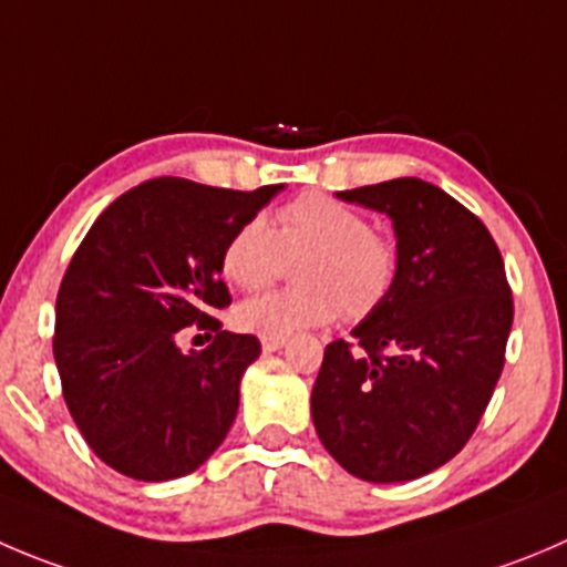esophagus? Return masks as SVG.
I'll list each match as a JSON object with an SVG mask.
<instances>
[{"instance_id": "obj_1", "label": "esophagus", "mask_w": 567, "mask_h": 567, "mask_svg": "<svg viewBox=\"0 0 567 567\" xmlns=\"http://www.w3.org/2000/svg\"><path fill=\"white\" fill-rule=\"evenodd\" d=\"M285 346V338H262V351H277Z\"/></svg>"}]
</instances>
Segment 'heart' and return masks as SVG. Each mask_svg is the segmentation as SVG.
<instances>
[{"label": "heart", "mask_w": 567, "mask_h": 567, "mask_svg": "<svg viewBox=\"0 0 567 567\" xmlns=\"http://www.w3.org/2000/svg\"><path fill=\"white\" fill-rule=\"evenodd\" d=\"M299 257V288L244 301L235 310L240 329L288 338L338 312L362 318L388 299L399 274V251L373 233L371 218L327 194H305L279 207L274 229L262 218L240 224L221 251V274L255 293L277 282Z\"/></svg>", "instance_id": "obj_1"}]
</instances>
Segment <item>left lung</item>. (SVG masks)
I'll return each mask as SVG.
<instances>
[{"mask_svg":"<svg viewBox=\"0 0 567 567\" xmlns=\"http://www.w3.org/2000/svg\"><path fill=\"white\" fill-rule=\"evenodd\" d=\"M393 218L388 299L332 340L312 384L323 449L365 482H406L463 452L504 368L513 290L485 224L415 177L340 190Z\"/></svg>","mask_w":567,"mask_h":567,"instance_id":"1","label":"left lung"}]
</instances>
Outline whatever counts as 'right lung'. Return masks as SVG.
I'll return each mask as SVG.
<instances>
[{"mask_svg":"<svg viewBox=\"0 0 567 567\" xmlns=\"http://www.w3.org/2000/svg\"><path fill=\"white\" fill-rule=\"evenodd\" d=\"M277 190L146 179L76 246L54 305V362L76 430L118 474L177 480L227 437L260 340L213 316L233 301L221 251ZM188 326L217 334L205 352L176 346Z\"/></svg>","mask_w":567,"mask_h":567,"instance_id":"right-lung-1","label":"right lung"}]
</instances>
